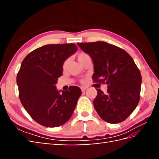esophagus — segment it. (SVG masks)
I'll use <instances>...</instances> for the list:
<instances>
[{"label":"esophagus","instance_id":"34e87169","mask_svg":"<svg viewBox=\"0 0 159 159\" xmlns=\"http://www.w3.org/2000/svg\"><path fill=\"white\" fill-rule=\"evenodd\" d=\"M80 89H81V91L83 92H85V91L87 90V87H86V86H82L81 87H80Z\"/></svg>","mask_w":159,"mask_h":159}]
</instances>
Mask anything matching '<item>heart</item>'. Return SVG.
Instances as JSON below:
<instances>
[{"mask_svg":"<svg viewBox=\"0 0 159 159\" xmlns=\"http://www.w3.org/2000/svg\"><path fill=\"white\" fill-rule=\"evenodd\" d=\"M89 55H87L85 52H80L79 55H78V59H79V61H82L83 60L86 59L87 57H89ZM70 63V59H67L65 60V61L63 63V68L66 69V67L68 66V64Z\"/></svg>","mask_w":159,"mask_h":159,"instance_id":"obj_1","label":"heart"}]
</instances>
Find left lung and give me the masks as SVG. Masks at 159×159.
Returning <instances> with one entry per match:
<instances>
[{
    "label": "left lung",
    "instance_id": "1",
    "mask_svg": "<svg viewBox=\"0 0 159 159\" xmlns=\"http://www.w3.org/2000/svg\"><path fill=\"white\" fill-rule=\"evenodd\" d=\"M91 57L94 82L107 85V93L97 89L93 106L108 123L124 121L135 109L140 99L141 75L130 55L119 47L104 42L78 43Z\"/></svg>",
    "mask_w": 159,
    "mask_h": 159
}]
</instances>
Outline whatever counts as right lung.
<instances>
[{
  "label": "right lung",
  "mask_w": 159,
  "mask_h": 159,
  "mask_svg": "<svg viewBox=\"0 0 159 159\" xmlns=\"http://www.w3.org/2000/svg\"><path fill=\"white\" fill-rule=\"evenodd\" d=\"M77 50L72 43L48 44L33 50L22 61L16 78L20 102L43 126H61L75 109L80 89L71 86L60 93L55 84L63 74V62Z\"/></svg>",
  "instance_id": "obj_1"
}]
</instances>
